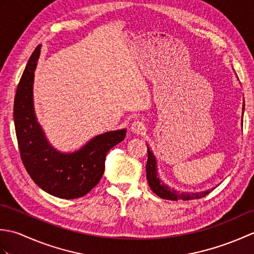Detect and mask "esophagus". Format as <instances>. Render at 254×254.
<instances>
[{"label": "esophagus", "mask_w": 254, "mask_h": 254, "mask_svg": "<svg viewBox=\"0 0 254 254\" xmlns=\"http://www.w3.org/2000/svg\"><path fill=\"white\" fill-rule=\"evenodd\" d=\"M131 131L139 134V133H143L145 131V124L141 121H134L132 123V127H131Z\"/></svg>", "instance_id": "obj_1"}]
</instances>
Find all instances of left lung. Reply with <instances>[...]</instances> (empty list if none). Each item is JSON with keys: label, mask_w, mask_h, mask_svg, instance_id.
Segmentation results:
<instances>
[{"label": "left lung", "mask_w": 254, "mask_h": 254, "mask_svg": "<svg viewBox=\"0 0 254 254\" xmlns=\"http://www.w3.org/2000/svg\"><path fill=\"white\" fill-rule=\"evenodd\" d=\"M147 153H148V158H147V165H146V177L149 188L152 189V191L158 195L161 198L165 199H170V201H178V199H183V201H189V199H196V198H202L206 196L207 194L213 191L214 189L209 191L205 192H199V193H186V192H180L172 190L168 186L164 185L163 182L159 180L157 177V170H156V159L153 153L149 150V147L147 146Z\"/></svg>", "instance_id": "1"}]
</instances>
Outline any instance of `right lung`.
<instances>
[{"label": "right lung", "mask_w": 254, "mask_h": 254, "mask_svg": "<svg viewBox=\"0 0 254 254\" xmlns=\"http://www.w3.org/2000/svg\"><path fill=\"white\" fill-rule=\"evenodd\" d=\"M40 45L32 52L16 89L14 123L20 158L36 185L47 193L71 199L86 195L100 181L108 152L122 142L126 128L94 137L72 154L53 149L46 139L34 111L32 84Z\"/></svg>", "instance_id": "right-lung-1"}]
</instances>
